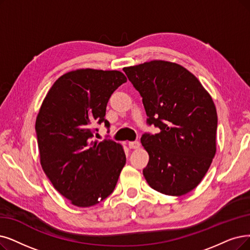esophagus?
Masks as SVG:
<instances>
[{
	"instance_id": "esophagus-1",
	"label": "esophagus",
	"mask_w": 250,
	"mask_h": 250,
	"mask_svg": "<svg viewBox=\"0 0 250 250\" xmlns=\"http://www.w3.org/2000/svg\"><path fill=\"white\" fill-rule=\"evenodd\" d=\"M128 146H129V147H130V148H138L139 146H141V143L137 142V141H135V142H129Z\"/></svg>"
}]
</instances>
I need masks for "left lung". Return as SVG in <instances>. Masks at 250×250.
<instances>
[{
    "instance_id": "left-lung-1",
    "label": "left lung",
    "mask_w": 250,
    "mask_h": 250,
    "mask_svg": "<svg viewBox=\"0 0 250 250\" xmlns=\"http://www.w3.org/2000/svg\"><path fill=\"white\" fill-rule=\"evenodd\" d=\"M123 71L143 97L146 124L160 129L141 138L149 156L143 170L147 184L169 196L191 192L216 151L217 114L211 96L177 63L153 61Z\"/></svg>"
}]
</instances>
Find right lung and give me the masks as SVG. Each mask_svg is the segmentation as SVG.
<instances>
[{
	"mask_svg": "<svg viewBox=\"0 0 250 250\" xmlns=\"http://www.w3.org/2000/svg\"><path fill=\"white\" fill-rule=\"evenodd\" d=\"M127 81L119 71L77 69L58 78L36 120L41 165L53 187L72 204L90 207L111 195L126 156L111 139L97 143L109 97Z\"/></svg>",
	"mask_w": 250,
	"mask_h": 250,
	"instance_id": "obj_1",
	"label": "right lung"
}]
</instances>
